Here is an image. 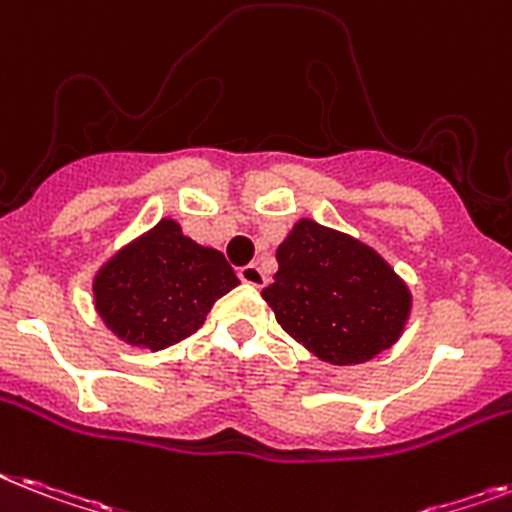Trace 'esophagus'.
<instances>
[{
	"mask_svg": "<svg viewBox=\"0 0 512 512\" xmlns=\"http://www.w3.org/2000/svg\"><path fill=\"white\" fill-rule=\"evenodd\" d=\"M239 278H242L244 284L249 286H265V273L260 270V265L249 263L244 268H239Z\"/></svg>",
	"mask_w": 512,
	"mask_h": 512,
	"instance_id": "34e87169",
	"label": "esophagus"
}]
</instances>
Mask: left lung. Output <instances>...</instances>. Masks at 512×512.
Here are the masks:
<instances>
[{"instance_id":"left-lung-1","label":"left lung","mask_w":512,"mask_h":512,"mask_svg":"<svg viewBox=\"0 0 512 512\" xmlns=\"http://www.w3.org/2000/svg\"><path fill=\"white\" fill-rule=\"evenodd\" d=\"M278 270L263 299L278 326L334 365L389 350L410 313V292L371 247L299 220L276 252Z\"/></svg>"}]
</instances>
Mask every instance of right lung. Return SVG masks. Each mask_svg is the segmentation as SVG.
<instances>
[{"label": "right lung", "mask_w": 512, "mask_h": 512, "mask_svg": "<svg viewBox=\"0 0 512 512\" xmlns=\"http://www.w3.org/2000/svg\"><path fill=\"white\" fill-rule=\"evenodd\" d=\"M236 284L223 252L191 242L176 220H160L99 270L94 299L112 334L157 352L199 331L215 299Z\"/></svg>", "instance_id": "right-lung-1"}]
</instances>
